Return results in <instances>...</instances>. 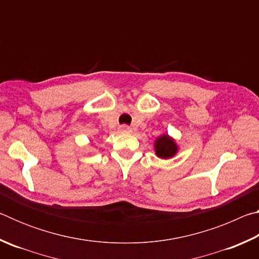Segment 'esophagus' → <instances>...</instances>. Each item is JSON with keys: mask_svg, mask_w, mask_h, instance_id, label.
I'll return each instance as SVG.
<instances>
[{"mask_svg": "<svg viewBox=\"0 0 259 259\" xmlns=\"http://www.w3.org/2000/svg\"><path fill=\"white\" fill-rule=\"evenodd\" d=\"M120 130L122 131V133H124V134H130L131 133V128H130V126H128V125H121L120 126Z\"/></svg>", "mask_w": 259, "mask_h": 259, "instance_id": "obj_1", "label": "esophagus"}]
</instances>
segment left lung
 <instances>
[{
  "label": "left lung",
  "instance_id": "obj_1",
  "mask_svg": "<svg viewBox=\"0 0 259 259\" xmlns=\"http://www.w3.org/2000/svg\"><path fill=\"white\" fill-rule=\"evenodd\" d=\"M154 148L156 155L161 159H170L178 151V146L175 140L168 135H162L155 140Z\"/></svg>",
  "mask_w": 259,
  "mask_h": 259
}]
</instances>
